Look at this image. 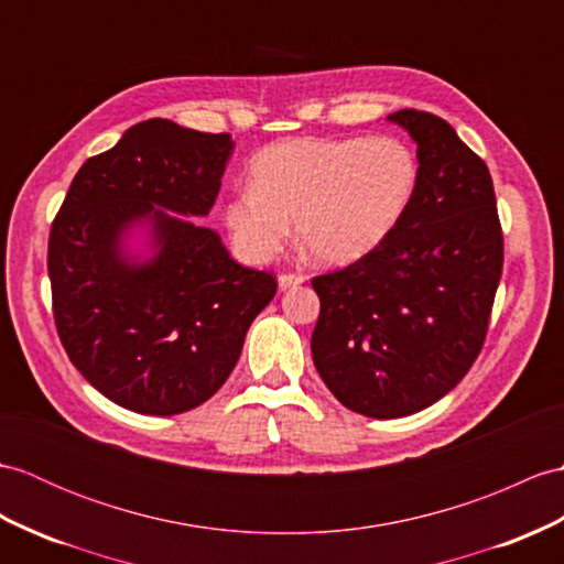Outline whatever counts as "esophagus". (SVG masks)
Masks as SVG:
<instances>
[{
  "mask_svg": "<svg viewBox=\"0 0 564 564\" xmlns=\"http://www.w3.org/2000/svg\"><path fill=\"white\" fill-rule=\"evenodd\" d=\"M303 281H305L303 273H281V276H279V288H281V291H285V288L300 285Z\"/></svg>",
  "mask_w": 564,
  "mask_h": 564,
  "instance_id": "34e87169",
  "label": "esophagus"
}]
</instances>
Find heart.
Returning a JSON list of instances; mask_svg holds the SVG:
<instances>
[{"mask_svg":"<svg viewBox=\"0 0 564 564\" xmlns=\"http://www.w3.org/2000/svg\"><path fill=\"white\" fill-rule=\"evenodd\" d=\"M421 180L401 137L288 139L261 149L223 220L238 252L276 259L295 218L297 240L322 264L341 267L377 250L397 230Z\"/></svg>","mask_w":564,"mask_h":564,"instance_id":"b5f03b06","label":"heart"}]
</instances>
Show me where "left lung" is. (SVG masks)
Masks as SVG:
<instances>
[{"label": "left lung", "instance_id": "1", "mask_svg": "<svg viewBox=\"0 0 564 564\" xmlns=\"http://www.w3.org/2000/svg\"><path fill=\"white\" fill-rule=\"evenodd\" d=\"M417 143L421 180L389 238L312 279V360L346 409L401 417L462 382L486 344L505 245L492 177L442 117L389 115Z\"/></svg>", "mask_w": 564, "mask_h": 564}]
</instances>
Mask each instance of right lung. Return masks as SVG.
<instances>
[{"label": "right lung", "mask_w": 564, "mask_h": 564, "mask_svg": "<svg viewBox=\"0 0 564 564\" xmlns=\"http://www.w3.org/2000/svg\"><path fill=\"white\" fill-rule=\"evenodd\" d=\"M230 151V134L139 122L82 165L52 220L59 341L86 382L122 409L175 415L212 399L276 295V279L240 267L214 230L164 212H212ZM137 219L152 223L160 247L141 265L119 250Z\"/></svg>", "instance_id": "right-lung-1"}]
</instances>
